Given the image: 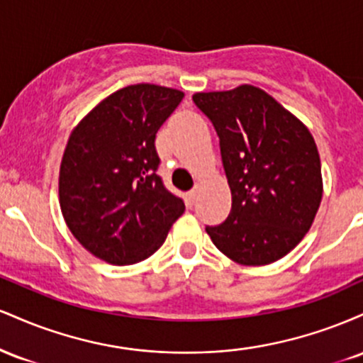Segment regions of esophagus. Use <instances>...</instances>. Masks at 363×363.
<instances>
[{"mask_svg":"<svg viewBox=\"0 0 363 363\" xmlns=\"http://www.w3.org/2000/svg\"><path fill=\"white\" fill-rule=\"evenodd\" d=\"M196 198H198V191H196V189L189 191V193L186 194V203H187V206H193L194 201H196Z\"/></svg>","mask_w":363,"mask_h":363,"instance_id":"1","label":"esophagus"}]
</instances>
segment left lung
Segmentation results:
<instances>
[{"label": "left lung", "instance_id": "obj_1", "mask_svg": "<svg viewBox=\"0 0 363 363\" xmlns=\"http://www.w3.org/2000/svg\"><path fill=\"white\" fill-rule=\"evenodd\" d=\"M193 101L220 138L232 210L206 227L220 252L244 266L281 259L306 237L323 199L314 136L259 86L196 91Z\"/></svg>", "mask_w": 363, "mask_h": 363}]
</instances>
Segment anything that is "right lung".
I'll list each match as a JSON object with an SVG mask.
<instances>
[{
  "instance_id": "1",
  "label": "right lung",
  "mask_w": 363,
  "mask_h": 363,
  "mask_svg": "<svg viewBox=\"0 0 363 363\" xmlns=\"http://www.w3.org/2000/svg\"><path fill=\"white\" fill-rule=\"evenodd\" d=\"M184 91L153 83L116 90L73 128L60 167V206L74 239L109 264H135L184 213L157 176L155 135Z\"/></svg>"
}]
</instances>
